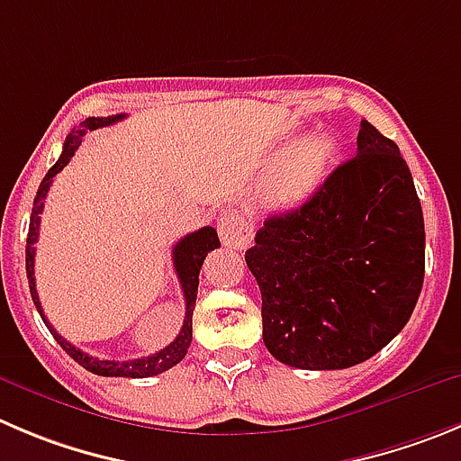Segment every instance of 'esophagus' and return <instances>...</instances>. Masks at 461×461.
<instances>
[{"mask_svg": "<svg viewBox=\"0 0 461 461\" xmlns=\"http://www.w3.org/2000/svg\"><path fill=\"white\" fill-rule=\"evenodd\" d=\"M218 234H221L222 245L234 248V250H243L245 245L250 243L252 230L236 211H222L221 218H218Z\"/></svg>", "mask_w": 461, "mask_h": 461, "instance_id": "1", "label": "esophagus"}]
</instances>
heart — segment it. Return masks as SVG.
I'll use <instances>...</instances> for the list:
<instances>
[{"mask_svg":"<svg viewBox=\"0 0 461 461\" xmlns=\"http://www.w3.org/2000/svg\"><path fill=\"white\" fill-rule=\"evenodd\" d=\"M337 157L339 145L330 136H313L295 145L261 179L257 191L261 204L286 211L307 202L328 179Z\"/></svg>","mask_w":461,"mask_h":461,"instance_id":"1","label":"heart"}]
</instances>
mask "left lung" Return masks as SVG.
<instances>
[{"label":"left lung","instance_id":"8db88e82","mask_svg":"<svg viewBox=\"0 0 461 461\" xmlns=\"http://www.w3.org/2000/svg\"><path fill=\"white\" fill-rule=\"evenodd\" d=\"M245 264L275 359L304 371L371 359L407 325L425 275L423 211L398 145L361 120L357 157L268 218Z\"/></svg>","mask_w":461,"mask_h":461}]
</instances>
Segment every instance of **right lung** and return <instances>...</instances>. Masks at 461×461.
Listing matches in <instances>:
<instances>
[{
    "mask_svg": "<svg viewBox=\"0 0 461 461\" xmlns=\"http://www.w3.org/2000/svg\"><path fill=\"white\" fill-rule=\"evenodd\" d=\"M124 113L120 115H109V118H86L84 122L79 124V129H72V133H68L66 143H63V152L59 157V161L50 167L45 177H42L41 186H38L36 200H33L32 209V221H29V236H27V277H29V291H32L33 304H36L38 313H41L42 322L47 325L54 339L59 341V346L72 357V359L84 366L86 371L95 373V375H104V377H152L158 375V373H166L167 368L177 366L179 361L186 357L188 346H191L193 339V309H195V298H197V284H200V268L204 264V257L209 255L211 250L221 248V240H218V234L213 227H202V230L193 231V234H186L182 240H179L175 248H172V264H175V273H177L179 284H182L184 300H186V316H184V325L179 330L177 339L166 346L163 350L154 352V355L140 357V359H129V361H115V359H100V357H90L88 352H81L79 348L72 346L70 341L61 337L50 325V321L45 318V312L41 307V300H38L36 291V277H33V257H36V248L33 243L38 240V230H41V213L45 209V197L47 191H50L51 182L63 167L70 163V158L75 157V152L79 149L81 139L86 136V131H93V129L109 127V124L122 120Z\"/></svg>",
    "mask_w": 461,
    "mask_h": 461,
    "instance_id": "obj_1",
    "label": "right lung"
}]
</instances>
